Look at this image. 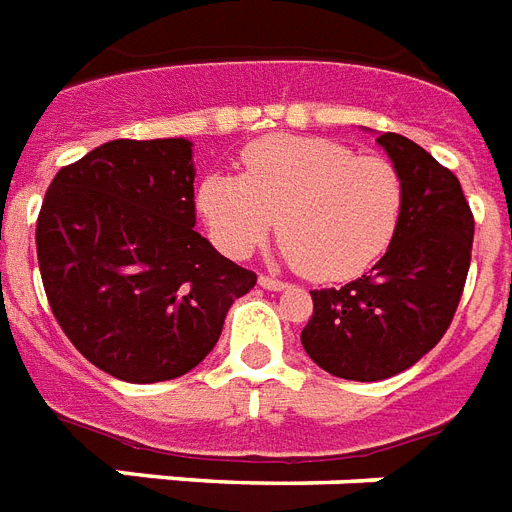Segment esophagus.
<instances>
[{
    "label": "esophagus",
    "mask_w": 512,
    "mask_h": 512,
    "mask_svg": "<svg viewBox=\"0 0 512 512\" xmlns=\"http://www.w3.org/2000/svg\"><path fill=\"white\" fill-rule=\"evenodd\" d=\"M260 287L273 292H282L287 290V282H282V279H273V276H260Z\"/></svg>",
    "instance_id": "34e87169"
}]
</instances>
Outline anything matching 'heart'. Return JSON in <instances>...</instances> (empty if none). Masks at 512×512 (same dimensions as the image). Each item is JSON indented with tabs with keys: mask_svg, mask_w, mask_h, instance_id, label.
Instances as JSON below:
<instances>
[{
	"mask_svg": "<svg viewBox=\"0 0 512 512\" xmlns=\"http://www.w3.org/2000/svg\"><path fill=\"white\" fill-rule=\"evenodd\" d=\"M198 209L217 247L252 255L279 228L282 255L317 282L368 271L395 239L405 182L381 155L322 136H265L241 155V177L209 174Z\"/></svg>",
	"mask_w": 512,
	"mask_h": 512,
	"instance_id": "1",
	"label": "heart"
}]
</instances>
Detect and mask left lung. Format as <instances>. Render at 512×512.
<instances>
[{
  "mask_svg": "<svg viewBox=\"0 0 512 512\" xmlns=\"http://www.w3.org/2000/svg\"><path fill=\"white\" fill-rule=\"evenodd\" d=\"M378 144L405 182L395 239L370 273L314 290L300 343L319 368L349 381L397 376L435 349L462 300L475 220L459 179L400 134Z\"/></svg>",
  "mask_w": 512,
  "mask_h": 512,
  "instance_id": "left-lung-1",
  "label": "left lung"
}]
</instances>
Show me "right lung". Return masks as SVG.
Returning <instances> with one entry per match:
<instances>
[{
	"instance_id": "1",
	"label": "right lung",
	"mask_w": 512,
	"mask_h": 512,
	"mask_svg": "<svg viewBox=\"0 0 512 512\" xmlns=\"http://www.w3.org/2000/svg\"><path fill=\"white\" fill-rule=\"evenodd\" d=\"M193 144L115 139L50 182L37 260L50 311L85 360L128 384L185 376L257 273L193 228Z\"/></svg>"
}]
</instances>
